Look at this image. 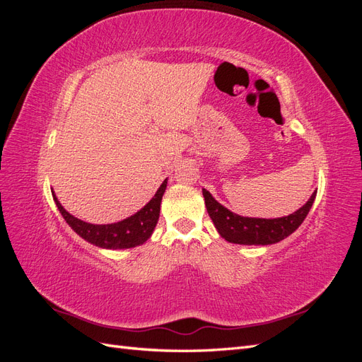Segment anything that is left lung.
<instances>
[{
  "mask_svg": "<svg viewBox=\"0 0 362 362\" xmlns=\"http://www.w3.org/2000/svg\"><path fill=\"white\" fill-rule=\"evenodd\" d=\"M206 211L217 229V233L223 237L226 242L235 245H275L281 240L287 238L298 229L305 221L306 214L310 213L314 204V192L311 198L306 201L303 206L293 214L276 217V218H259V217H243L229 211L226 206L218 204L211 193L202 189Z\"/></svg>",
  "mask_w": 362,
  "mask_h": 362,
  "instance_id": "1",
  "label": "left lung"
}]
</instances>
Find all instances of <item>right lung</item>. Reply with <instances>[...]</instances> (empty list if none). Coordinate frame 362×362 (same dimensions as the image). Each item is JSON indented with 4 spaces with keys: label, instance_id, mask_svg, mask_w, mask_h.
Returning a JSON list of instances; mask_svg holds the SVG:
<instances>
[{
    "label": "right lung",
    "instance_id": "add662e5",
    "mask_svg": "<svg viewBox=\"0 0 362 362\" xmlns=\"http://www.w3.org/2000/svg\"><path fill=\"white\" fill-rule=\"evenodd\" d=\"M166 185L168 180H164L154 194V198L144 208H140L136 214L120 222L107 225L87 223L64 210L54 192L52 198L66 223L86 242L103 249H129L144 245L154 233V228L157 226L160 217V205L163 194L166 192Z\"/></svg>",
    "mask_w": 362,
    "mask_h": 362
}]
</instances>
